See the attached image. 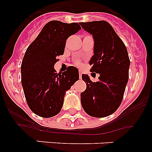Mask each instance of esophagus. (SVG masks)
I'll use <instances>...</instances> for the list:
<instances>
[{"label": "esophagus", "mask_w": 152, "mask_h": 152, "mask_svg": "<svg viewBox=\"0 0 152 152\" xmlns=\"http://www.w3.org/2000/svg\"><path fill=\"white\" fill-rule=\"evenodd\" d=\"M79 77H80V78L81 79L82 78V72H81V71H79Z\"/></svg>", "instance_id": "1"}]
</instances>
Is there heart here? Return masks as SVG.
Here are the masks:
<instances>
[{
  "label": "heart",
  "instance_id": "obj_1",
  "mask_svg": "<svg viewBox=\"0 0 152 152\" xmlns=\"http://www.w3.org/2000/svg\"><path fill=\"white\" fill-rule=\"evenodd\" d=\"M77 63H78V64H79V62H77Z\"/></svg>",
  "mask_w": 152,
  "mask_h": 152
}]
</instances>
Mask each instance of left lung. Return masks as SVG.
Listing matches in <instances>:
<instances>
[{"label": "left lung", "instance_id": "1", "mask_svg": "<svg viewBox=\"0 0 152 152\" xmlns=\"http://www.w3.org/2000/svg\"><path fill=\"white\" fill-rule=\"evenodd\" d=\"M94 38V56L89 64L91 72L100 74L96 82L88 75H82L87 84L80 94L83 109L88 115L102 118L119 108L129 80V58L126 47L113 28L107 21L80 23Z\"/></svg>", "mask_w": 152, "mask_h": 152}]
</instances>
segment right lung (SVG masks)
I'll return each instance as SVG.
<instances>
[{
	"instance_id": "add662e5",
	"label": "right lung",
	"mask_w": 152,
	"mask_h": 152,
	"mask_svg": "<svg viewBox=\"0 0 152 152\" xmlns=\"http://www.w3.org/2000/svg\"><path fill=\"white\" fill-rule=\"evenodd\" d=\"M81 29L77 23L52 20L46 23L26 49L21 64V83L26 102L44 118L61 111L65 93L79 79L78 69L69 66L56 73L57 57L64 54L66 40Z\"/></svg>"
}]
</instances>
